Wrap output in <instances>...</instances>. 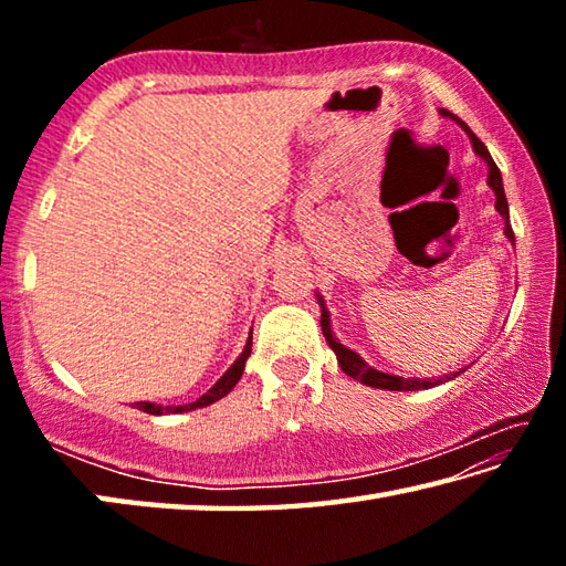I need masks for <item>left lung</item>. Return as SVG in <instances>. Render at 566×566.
<instances>
[{
	"mask_svg": "<svg viewBox=\"0 0 566 566\" xmlns=\"http://www.w3.org/2000/svg\"><path fill=\"white\" fill-rule=\"evenodd\" d=\"M439 114H442V117L454 119V122L459 124V127H462V129L467 132L469 142H472L474 155H476L479 159H484V165H486V185H490V189L494 191V197H496L494 209H496V212H500V214H502V219H504V237L510 239V242L514 244V232H512V224H510V205H506V197H504L502 171L496 169L494 159H492V155H490V149H486V147L482 145V142H479L476 134H474L472 129H469L462 119L454 117V114H449L447 109H439ZM317 302H319V310H322L319 324H322V334H324V339H327V344L332 347V352L337 354V361H339V367H342L344 375H349L352 379L361 381V385L375 387V389H389V391H417V389H429V387H434V385H444V381L459 377V375H462V371L467 369V367H464V369L449 371V375H444V377H437V379H415V377H409V379H407V377L387 375V371H379V369H375V367H369V364L364 361L357 352L349 349V347H344V344H342L337 337H334V332H332V319H329V310H327V304H324L322 294H317Z\"/></svg>",
	"mask_w": 566,
	"mask_h": 566,
	"instance_id": "left-lung-1",
	"label": "left lung"
}]
</instances>
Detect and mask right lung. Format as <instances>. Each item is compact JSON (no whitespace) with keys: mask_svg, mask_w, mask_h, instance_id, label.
Here are the masks:
<instances>
[{"mask_svg":"<svg viewBox=\"0 0 566 566\" xmlns=\"http://www.w3.org/2000/svg\"><path fill=\"white\" fill-rule=\"evenodd\" d=\"M249 354H252V334H249L244 349H242V354H239L232 367H229V369L224 371V375L214 381V387L209 389V391H205V395L199 397L197 401H189V405H177V407H161V405H155V401H137V409L147 411V415L161 417V415H181V411H191V409L214 405V401L227 397L229 391L234 389L237 381L242 379V371H244V364H247V359H249Z\"/></svg>","mask_w":566,"mask_h":566,"instance_id":"right-lung-1","label":"right lung"}]
</instances>
